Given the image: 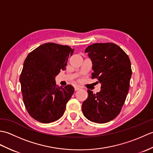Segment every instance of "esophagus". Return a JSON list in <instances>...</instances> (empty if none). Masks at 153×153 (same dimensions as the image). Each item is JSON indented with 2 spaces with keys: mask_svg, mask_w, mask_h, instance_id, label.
Masks as SVG:
<instances>
[{
  "mask_svg": "<svg viewBox=\"0 0 153 153\" xmlns=\"http://www.w3.org/2000/svg\"><path fill=\"white\" fill-rule=\"evenodd\" d=\"M80 89H81V87H79V86H76V87H75V90H76V91H77V90H79Z\"/></svg>",
  "mask_w": 153,
  "mask_h": 153,
  "instance_id": "esophagus-1",
  "label": "esophagus"
}]
</instances>
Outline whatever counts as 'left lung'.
<instances>
[{
	"label": "left lung",
	"mask_w": 153,
	"mask_h": 153,
	"mask_svg": "<svg viewBox=\"0 0 153 153\" xmlns=\"http://www.w3.org/2000/svg\"><path fill=\"white\" fill-rule=\"evenodd\" d=\"M85 52L93 63L91 78L98 79L101 87L96 94L87 90L88 98L82 104L83 114L93 122H108L119 114L128 93L132 74L130 60L112 43H94Z\"/></svg>",
	"instance_id": "1"
}]
</instances>
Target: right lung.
I'll list each match as a JSON object with an SVG mask.
<instances>
[{
    "mask_svg": "<svg viewBox=\"0 0 153 153\" xmlns=\"http://www.w3.org/2000/svg\"><path fill=\"white\" fill-rule=\"evenodd\" d=\"M74 49L47 43L29 53L19 77L23 101L32 118L48 123L61 118L74 92L72 85H56L55 76L66 69Z\"/></svg>",
    "mask_w": 153,
    "mask_h": 153,
    "instance_id": "1",
    "label": "right lung"
}]
</instances>
